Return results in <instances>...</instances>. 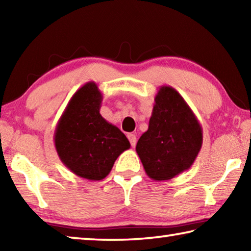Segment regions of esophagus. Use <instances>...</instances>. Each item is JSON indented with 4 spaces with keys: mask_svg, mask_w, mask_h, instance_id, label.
<instances>
[{
    "mask_svg": "<svg viewBox=\"0 0 251 251\" xmlns=\"http://www.w3.org/2000/svg\"><path fill=\"white\" fill-rule=\"evenodd\" d=\"M127 137H128V141L130 142V145L135 147L136 142H137V138H136V136L134 134H128V135H127Z\"/></svg>",
    "mask_w": 251,
    "mask_h": 251,
    "instance_id": "1",
    "label": "esophagus"
}]
</instances>
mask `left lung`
Wrapping results in <instances>:
<instances>
[{"label": "left lung", "mask_w": 251, "mask_h": 251, "mask_svg": "<svg viewBox=\"0 0 251 251\" xmlns=\"http://www.w3.org/2000/svg\"><path fill=\"white\" fill-rule=\"evenodd\" d=\"M202 145V129L196 115L172 86L159 87L148 129L136 151L147 176L169 180L194 164Z\"/></svg>", "instance_id": "1"}]
</instances>
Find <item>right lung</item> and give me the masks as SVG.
I'll return each mask as SVG.
<instances>
[{
	"label": "right lung",
	"instance_id": "1",
	"mask_svg": "<svg viewBox=\"0 0 251 251\" xmlns=\"http://www.w3.org/2000/svg\"><path fill=\"white\" fill-rule=\"evenodd\" d=\"M103 96L96 83L84 84L58 120L54 143L62 163L88 180H100L130 144L120 128L100 114Z\"/></svg>",
	"mask_w": 251,
	"mask_h": 251
}]
</instances>
